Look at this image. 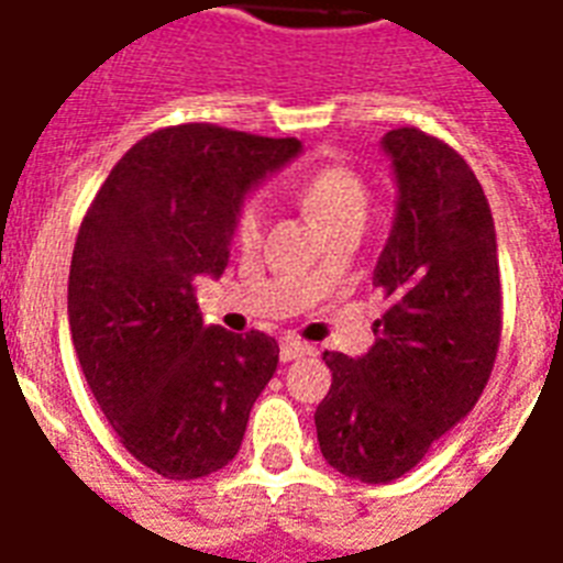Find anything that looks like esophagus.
Returning a JSON list of instances; mask_svg holds the SVG:
<instances>
[{
    "label": "esophagus",
    "instance_id": "esophagus-1",
    "mask_svg": "<svg viewBox=\"0 0 563 563\" xmlns=\"http://www.w3.org/2000/svg\"><path fill=\"white\" fill-rule=\"evenodd\" d=\"M312 353V347H309L307 342H298V339H291V335H286L280 342V360L283 362H295L300 360V356H309Z\"/></svg>",
    "mask_w": 563,
    "mask_h": 563
}]
</instances>
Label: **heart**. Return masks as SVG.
Returning <instances> with one entry per match:
<instances>
[{
  "instance_id": "b5f03b06",
  "label": "heart",
  "mask_w": 563,
  "mask_h": 563,
  "mask_svg": "<svg viewBox=\"0 0 563 563\" xmlns=\"http://www.w3.org/2000/svg\"><path fill=\"white\" fill-rule=\"evenodd\" d=\"M300 203L307 207L309 216L318 221V228L327 230L330 236L344 228H362L365 212H368V187L365 180L344 163H321L312 166L295 184ZM263 201L247 198L236 212V233L239 245H254L263 233Z\"/></svg>"
}]
</instances>
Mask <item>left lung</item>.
Listing matches in <instances>:
<instances>
[{"mask_svg": "<svg viewBox=\"0 0 563 563\" xmlns=\"http://www.w3.org/2000/svg\"><path fill=\"white\" fill-rule=\"evenodd\" d=\"M397 210L376 260L388 309L365 356L324 353L333 385L316 409L321 453L351 479H400L476 406L503 333L497 230L455 148L420 128L383 136Z\"/></svg>", "mask_w": 563, "mask_h": 563, "instance_id": "1", "label": "left lung"}]
</instances>
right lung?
<instances>
[{"instance_id":"obj_1","label":"right lung","mask_w":563,"mask_h":563,"mask_svg":"<svg viewBox=\"0 0 563 563\" xmlns=\"http://www.w3.org/2000/svg\"><path fill=\"white\" fill-rule=\"evenodd\" d=\"M298 152L295 136L161 128L128 148L84 216L66 298L75 353L122 446L166 479L233 462L277 371L272 335L203 324L195 280L224 272L245 192Z\"/></svg>"}]
</instances>
